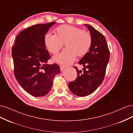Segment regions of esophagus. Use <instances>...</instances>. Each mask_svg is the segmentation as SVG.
<instances>
[{
  "instance_id": "34e87169",
  "label": "esophagus",
  "mask_w": 133,
  "mask_h": 133,
  "mask_svg": "<svg viewBox=\"0 0 133 133\" xmlns=\"http://www.w3.org/2000/svg\"><path fill=\"white\" fill-rule=\"evenodd\" d=\"M60 71H62L64 69H65V67H64V66H60Z\"/></svg>"
}]
</instances>
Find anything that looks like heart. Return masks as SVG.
<instances>
[{
	"label": "heart",
	"mask_w": 133,
	"mask_h": 133,
	"mask_svg": "<svg viewBox=\"0 0 133 133\" xmlns=\"http://www.w3.org/2000/svg\"><path fill=\"white\" fill-rule=\"evenodd\" d=\"M55 34L48 33L44 37V44L50 53L57 54L65 42L66 47L61 53L54 56L55 62L63 65H70L76 56L83 57L89 51L92 45V37L89 31L73 25L64 24L55 30Z\"/></svg>",
	"instance_id": "heart-1"
}]
</instances>
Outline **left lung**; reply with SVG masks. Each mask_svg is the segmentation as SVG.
Listing matches in <instances>:
<instances>
[{"label":"left lung","mask_w":133,"mask_h":133,"mask_svg":"<svg viewBox=\"0 0 133 133\" xmlns=\"http://www.w3.org/2000/svg\"><path fill=\"white\" fill-rule=\"evenodd\" d=\"M84 25L88 27L91 35L92 45L89 51L78 63L83 66V71L74 66L77 71V78L68 84L70 90L79 96L92 93L100 85L110 58L109 50L104 36L90 25Z\"/></svg>","instance_id":"obj_1"}]
</instances>
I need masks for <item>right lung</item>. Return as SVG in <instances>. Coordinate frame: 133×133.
Here are the masks:
<instances>
[{"label":"right lung","instance_id":"obj_1","mask_svg":"<svg viewBox=\"0 0 133 133\" xmlns=\"http://www.w3.org/2000/svg\"><path fill=\"white\" fill-rule=\"evenodd\" d=\"M55 23L39 24L26 28L17 36L12 48L15 77L27 92L37 97L50 91L55 76L60 72L57 64H47L50 57L44 41Z\"/></svg>","mask_w":133,"mask_h":133}]
</instances>
